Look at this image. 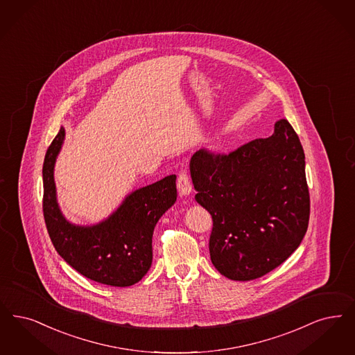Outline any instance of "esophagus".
I'll return each mask as SVG.
<instances>
[{"instance_id":"1","label":"esophagus","mask_w":355,"mask_h":355,"mask_svg":"<svg viewBox=\"0 0 355 355\" xmlns=\"http://www.w3.org/2000/svg\"><path fill=\"white\" fill-rule=\"evenodd\" d=\"M177 187H178V191H180V196L181 197H187L190 196L191 190H193V184L190 181V177L186 171H181L180 175H178V180H177Z\"/></svg>"}]
</instances>
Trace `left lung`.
<instances>
[{"instance_id": "8db88e82", "label": "left lung", "mask_w": 355, "mask_h": 355, "mask_svg": "<svg viewBox=\"0 0 355 355\" xmlns=\"http://www.w3.org/2000/svg\"><path fill=\"white\" fill-rule=\"evenodd\" d=\"M190 174L196 200L213 216L210 257L223 276L254 280L297 250L311 200L304 149L286 120L275 124L270 137L230 155L199 149L190 159Z\"/></svg>"}]
</instances>
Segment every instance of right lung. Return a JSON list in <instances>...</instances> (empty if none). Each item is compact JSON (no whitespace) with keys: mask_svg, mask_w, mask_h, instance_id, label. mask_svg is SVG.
I'll use <instances>...</instances> for the list:
<instances>
[{"mask_svg":"<svg viewBox=\"0 0 355 355\" xmlns=\"http://www.w3.org/2000/svg\"><path fill=\"white\" fill-rule=\"evenodd\" d=\"M60 127L43 161V216L58 254L87 279L111 286L139 283L152 266V238L159 218L177 200L175 174L128 194L108 218L80 226L58 205L54 168L64 141Z\"/></svg>","mask_w":355,"mask_h":355,"instance_id":"add662e5","label":"right lung"}]
</instances>
